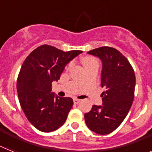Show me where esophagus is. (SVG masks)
I'll list each match as a JSON object with an SVG mask.
<instances>
[{
	"label": "esophagus",
	"mask_w": 152,
	"mask_h": 152,
	"mask_svg": "<svg viewBox=\"0 0 152 152\" xmlns=\"http://www.w3.org/2000/svg\"><path fill=\"white\" fill-rule=\"evenodd\" d=\"M80 100H79V99H74V103L75 104H77V103H80Z\"/></svg>",
	"instance_id": "1"
}]
</instances>
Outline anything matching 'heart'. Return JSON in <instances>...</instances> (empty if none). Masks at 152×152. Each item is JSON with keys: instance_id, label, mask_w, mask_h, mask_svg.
Listing matches in <instances>:
<instances>
[{"instance_id": "b5f03b06", "label": "heart", "mask_w": 152, "mask_h": 152, "mask_svg": "<svg viewBox=\"0 0 152 152\" xmlns=\"http://www.w3.org/2000/svg\"><path fill=\"white\" fill-rule=\"evenodd\" d=\"M82 62L83 64H84V67L87 68V67L91 65V64H94V63H98V61L94 57H92V56H85V57L83 58ZM72 65V62H70L69 64H68V68H71Z\"/></svg>"}]
</instances>
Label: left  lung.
<instances>
[{
    "mask_svg": "<svg viewBox=\"0 0 152 152\" xmlns=\"http://www.w3.org/2000/svg\"><path fill=\"white\" fill-rule=\"evenodd\" d=\"M88 54L97 56L103 62L101 87L103 105H94L84 114L88 128L99 135H107L123 123L135 96V75L128 59L117 49L103 46Z\"/></svg>",
    "mask_w": 152,
    "mask_h": 152,
    "instance_id": "left-lung-1",
    "label": "left lung"
}]
</instances>
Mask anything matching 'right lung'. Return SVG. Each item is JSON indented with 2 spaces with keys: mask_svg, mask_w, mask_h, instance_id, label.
<instances>
[{
  "mask_svg": "<svg viewBox=\"0 0 152 152\" xmlns=\"http://www.w3.org/2000/svg\"><path fill=\"white\" fill-rule=\"evenodd\" d=\"M80 50L63 52L42 45L26 57L17 80L18 98L25 116L38 130L50 132L60 128L73 106L71 97L55 96L52 82L60 78L64 67Z\"/></svg>",
  "mask_w": 152,
  "mask_h": 152,
  "instance_id": "right-lung-1",
  "label": "right lung"
}]
</instances>
